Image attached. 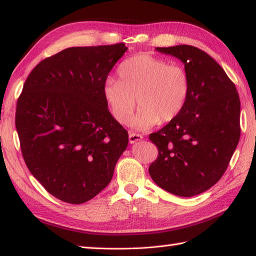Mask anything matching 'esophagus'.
I'll return each mask as SVG.
<instances>
[{
    "mask_svg": "<svg viewBox=\"0 0 256 256\" xmlns=\"http://www.w3.org/2000/svg\"><path fill=\"white\" fill-rule=\"evenodd\" d=\"M142 138H143L142 135L135 134V133H131V134H130V136H128V140H130V143H131V144L136 143V142H138V140H142Z\"/></svg>",
    "mask_w": 256,
    "mask_h": 256,
    "instance_id": "esophagus-1",
    "label": "esophagus"
}]
</instances>
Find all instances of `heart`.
Listing matches in <instances>:
<instances>
[{
  "mask_svg": "<svg viewBox=\"0 0 256 256\" xmlns=\"http://www.w3.org/2000/svg\"><path fill=\"white\" fill-rule=\"evenodd\" d=\"M118 74L120 80L106 81L103 94L120 124L131 121L135 99L140 111L133 124L138 130L170 122L186 106L190 77L180 64H170L150 54H140L120 64Z\"/></svg>",
  "mask_w": 256,
  "mask_h": 256,
  "instance_id": "1",
  "label": "heart"
}]
</instances>
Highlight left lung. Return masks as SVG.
Here are the masks:
<instances>
[{"instance_id": "obj_1", "label": "left lung", "mask_w": 256, "mask_h": 256, "mask_svg": "<svg viewBox=\"0 0 256 256\" xmlns=\"http://www.w3.org/2000/svg\"><path fill=\"white\" fill-rule=\"evenodd\" d=\"M178 58L190 77V94L179 116L150 140L158 157L148 172L154 182L179 197H192L220 180L240 140V98L214 58L197 47H156Z\"/></svg>"}]
</instances>
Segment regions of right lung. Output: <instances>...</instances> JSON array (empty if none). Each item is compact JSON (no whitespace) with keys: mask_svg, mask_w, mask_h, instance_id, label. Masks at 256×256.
I'll use <instances>...</instances> for the list:
<instances>
[{"mask_svg":"<svg viewBox=\"0 0 256 256\" xmlns=\"http://www.w3.org/2000/svg\"><path fill=\"white\" fill-rule=\"evenodd\" d=\"M124 42L70 47L42 60L18 100L15 125L32 175L48 192L80 204L104 189L128 134L108 110L103 86Z\"/></svg>","mask_w":256,"mask_h":256,"instance_id":"right-lung-1","label":"right lung"}]
</instances>
